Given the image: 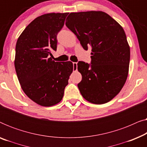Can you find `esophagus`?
I'll return each instance as SVG.
<instances>
[{"label":"esophagus","instance_id":"obj_1","mask_svg":"<svg viewBox=\"0 0 147 147\" xmlns=\"http://www.w3.org/2000/svg\"><path fill=\"white\" fill-rule=\"evenodd\" d=\"M73 69H74V71H77L78 69V65H77V63L76 62H73Z\"/></svg>","mask_w":147,"mask_h":147}]
</instances>
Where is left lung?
I'll list each match as a JSON object with an SVG mask.
<instances>
[{"label":"left lung","mask_w":147,"mask_h":147,"mask_svg":"<svg viewBox=\"0 0 147 147\" xmlns=\"http://www.w3.org/2000/svg\"><path fill=\"white\" fill-rule=\"evenodd\" d=\"M65 25L82 47H92L91 63L78 61L82 96L96 104L107 103L120 92L127 79L130 47L123 28L107 13L87 11L70 13Z\"/></svg>","instance_id":"obj_1"}]
</instances>
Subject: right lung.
<instances>
[{"instance_id": "add662e5", "label": "right lung", "mask_w": 147, "mask_h": 147, "mask_svg": "<svg viewBox=\"0 0 147 147\" xmlns=\"http://www.w3.org/2000/svg\"><path fill=\"white\" fill-rule=\"evenodd\" d=\"M68 15L48 13L29 24L16 44L15 67L26 95L39 105H55L63 98L64 90L73 71L71 61L52 60L57 50V35Z\"/></svg>"}]
</instances>
